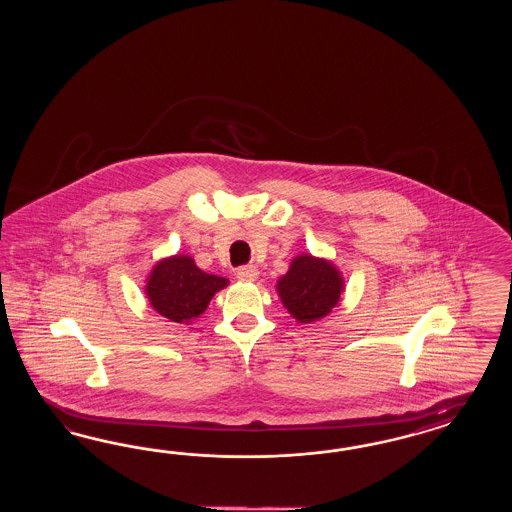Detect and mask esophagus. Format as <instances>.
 <instances>
[{
	"mask_svg": "<svg viewBox=\"0 0 512 512\" xmlns=\"http://www.w3.org/2000/svg\"><path fill=\"white\" fill-rule=\"evenodd\" d=\"M236 278L240 279V281H244V283H251V281H255V279L259 278V268L253 266V264L240 266V268L236 270Z\"/></svg>",
	"mask_w": 512,
	"mask_h": 512,
	"instance_id": "1",
	"label": "esophagus"
}]
</instances>
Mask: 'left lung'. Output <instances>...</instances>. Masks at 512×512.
I'll return each instance as SVG.
<instances>
[{
	"instance_id": "1",
	"label": "left lung",
	"mask_w": 512,
	"mask_h": 512,
	"mask_svg": "<svg viewBox=\"0 0 512 512\" xmlns=\"http://www.w3.org/2000/svg\"><path fill=\"white\" fill-rule=\"evenodd\" d=\"M276 291L296 323L311 325L340 306L345 279L332 261L302 253L291 261L287 274L278 279Z\"/></svg>"
}]
</instances>
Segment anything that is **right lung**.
Wrapping results in <instances>:
<instances>
[{"label": "right lung", "mask_w": 512, "mask_h": 512, "mask_svg": "<svg viewBox=\"0 0 512 512\" xmlns=\"http://www.w3.org/2000/svg\"><path fill=\"white\" fill-rule=\"evenodd\" d=\"M229 285V279L202 272L189 255H171L154 264L144 293L159 315L174 323L191 325L206 311L217 291Z\"/></svg>", "instance_id": "right-lung-1"}]
</instances>
